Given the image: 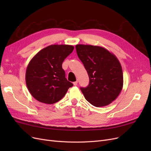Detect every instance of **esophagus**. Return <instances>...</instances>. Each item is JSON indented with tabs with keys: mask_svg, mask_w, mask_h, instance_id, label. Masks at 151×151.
<instances>
[{
	"mask_svg": "<svg viewBox=\"0 0 151 151\" xmlns=\"http://www.w3.org/2000/svg\"><path fill=\"white\" fill-rule=\"evenodd\" d=\"M77 83H78V82L76 81V82H74V83H73V84H74V86H77Z\"/></svg>",
	"mask_w": 151,
	"mask_h": 151,
	"instance_id": "esophagus-1",
	"label": "esophagus"
}]
</instances>
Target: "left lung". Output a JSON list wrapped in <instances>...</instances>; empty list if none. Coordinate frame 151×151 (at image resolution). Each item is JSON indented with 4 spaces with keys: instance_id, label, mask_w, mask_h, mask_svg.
Wrapping results in <instances>:
<instances>
[{
    "instance_id": "left-lung-1",
    "label": "left lung",
    "mask_w": 151,
    "mask_h": 151,
    "mask_svg": "<svg viewBox=\"0 0 151 151\" xmlns=\"http://www.w3.org/2000/svg\"><path fill=\"white\" fill-rule=\"evenodd\" d=\"M76 48L89 77L88 86L81 88L82 93L93 106H107L116 99L123 88L119 60L113 53L99 46L79 44Z\"/></svg>"
}]
</instances>
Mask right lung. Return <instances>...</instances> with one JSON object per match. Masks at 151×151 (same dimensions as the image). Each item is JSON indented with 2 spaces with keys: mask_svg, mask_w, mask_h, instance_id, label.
Segmentation results:
<instances>
[{
  "mask_svg": "<svg viewBox=\"0 0 151 151\" xmlns=\"http://www.w3.org/2000/svg\"><path fill=\"white\" fill-rule=\"evenodd\" d=\"M68 45H52L32 58L26 71V83L37 101L53 104L64 96L73 84L65 78L62 63L74 50Z\"/></svg>",
  "mask_w": 151,
  "mask_h": 151,
  "instance_id": "obj_1",
  "label": "right lung"
}]
</instances>
